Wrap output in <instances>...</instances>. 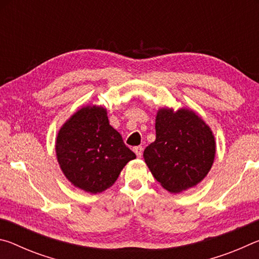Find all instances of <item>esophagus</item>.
I'll return each mask as SVG.
<instances>
[{"label": "esophagus", "mask_w": 259, "mask_h": 259, "mask_svg": "<svg viewBox=\"0 0 259 259\" xmlns=\"http://www.w3.org/2000/svg\"><path fill=\"white\" fill-rule=\"evenodd\" d=\"M134 152L136 153V155H137L138 157H142V155H143V147L142 146H136L134 148Z\"/></svg>", "instance_id": "1"}]
</instances>
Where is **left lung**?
<instances>
[{
  "label": "left lung",
  "instance_id": "8db88e82",
  "mask_svg": "<svg viewBox=\"0 0 259 259\" xmlns=\"http://www.w3.org/2000/svg\"><path fill=\"white\" fill-rule=\"evenodd\" d=\"M155 142L144 151L148 169L170 193L194 187L213 163L216 143L211 129L191 109L157 111Z\"/></svg>",
  "mask_w": 259,
  "mask_h": 259
}]
</instances>
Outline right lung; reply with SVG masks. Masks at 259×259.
<instances>
[{
	"label": "right lung",
	"instance_id": "right-lung-1",
	"mask_svg": "<svg viewBox=\"0 0 259 259\" xmlns=\"http://www.w3.org/2000/svg\"><path fill=\"white\" fill-rule=\"evenodd\" d=\"M56 154L68 181L93 194L111 187L136 157L109 125L106 109L96 105L82 107L65 122L56 139Z\"/></svg>",
	"mask_w": 259,
	"mask_h": 259
}]
</instances>
